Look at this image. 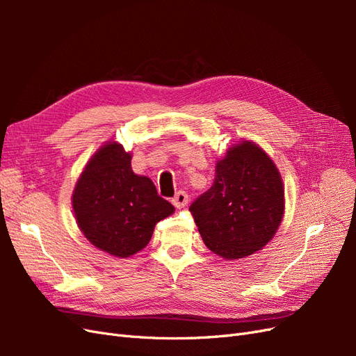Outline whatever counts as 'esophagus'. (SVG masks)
I'll list each match as a JSON object with an SVG mask.
<instances>
[{
	"instance_id": "34e87169",
	"label": "esophagus",
	"mask_w": 356,
	"mask_h": 356,
	"mask_svg": "<svg viewBox=\"0 0 356 356\" xmlns=\"http://www.w3.org/2000/svg\"><path fill=\"white\" fill-rule=\"evenodd\" d=\"M172 203H174V207L178 208V209L184 208L186 204L188 203V195H187L186 191H178L177 195H175V197L172 199Z\"/></svg>"
}]
</instances>
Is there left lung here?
<instances>
[{
  "label": "left lung",
  "mask_w": 356,
  "mask_h": 356,
  "mask_svg": "<svg viewBox=\"0 0 356 356\" xmlns=\"http://www.w3.org/2000/svg\"><path fill=\"white\" fill-rule=\"evenodd\" d=\"M202 239L224 260H238L273 239L285 212L281 172L261 147L242 139L215 166L212 187L191 203Z\"/></svg>",
  "instance_id": "1"
}]
</instances>
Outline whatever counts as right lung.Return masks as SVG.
I'll list each match as a JSON object with an SVG mask.
<instances>
[{
	"label": "right lung",
	"instance_id": "1",
	"mask_svg": "<svg viewBox=\"0 0 356 356\" xmlns=\"http://www.w3.org/2000/svg\"><path fill=\"white\" fill-rule=\"evenodd\" d=\"M131 161L122 144L105 143L84 166L71 197L84 238L118 258L143 251L154 225L175 211L152 179L135 174Z\"/></svg>",
	"mask_w": 356,
	"mask_h": 356
}]
</instances>
